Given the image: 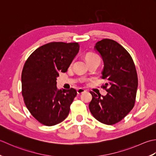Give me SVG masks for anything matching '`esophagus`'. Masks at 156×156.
<instances>
[{"label": "esophagus", "mask_w": 156, "mask_h": 156, "mask_svg": "<svg viewBox=\"0 0 156 156\" xmlns=\"http://www.w3.org/2000/svg\"><path fill=\"white\" fill-rule=\"evenodd\" d=\"M85 91V90H84L83 88H79L78 90H77V94H81L84 93Z\"/></svg>", "instance_id": "obj_1"}]
</instances>
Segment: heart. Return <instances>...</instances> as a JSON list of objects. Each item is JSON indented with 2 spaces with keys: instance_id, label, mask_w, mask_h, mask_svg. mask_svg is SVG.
<instances>
[{
  "instance_id": "1",
  "label": "heart",
  "mask_w": 156,
  "mask_h": 156,
  "mask_svg": "<svg viewBox=\"0 0 156 156\" xmlns=\"http://www.w3.org/2000/svg\"><path fill=\"white\" fill-rule=\"evenodd\" d=\"M94 57H98V56L97 55H94V54L90 53V54H88V55H87L86 58L89 59V58H94Z\"/></svg>"
}]
</instances>
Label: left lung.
I'll list each match as a JSON object with an SVG mask.
<instances>
[{
    "label": "left lung",
    "instance_id": "left-lung-1",
    "mask_svg": "<svg viewBox=\"0 0 156 156\" xmlns=\"http://www.w3.org/2000/svg\"><path fill=\"white\" fill-rule=\"evenodd\" d=\"M94 50L104 62L101 71L108 89L106 96L90 91L92 100L89 108L98 121L106 125L119 122L134 107L138 86L136 69L131 55L116 41L103 39L98 42Z\"/></svg>",
    "mask_w": 156,
    "mask_h": 156
}]
</instances>
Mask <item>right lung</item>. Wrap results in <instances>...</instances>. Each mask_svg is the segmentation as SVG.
<instances>
[{
  "label": "right lung",
  "mask_w": 156,
  "mask_h": 156,
  "mask_svg": "<svg viewBox=\"0 0 156 156\" xmlns=\"http://www.w3.org/2000/svg\"><path fill=\"white\" fill-rule=\"evenodd\" d=\"M79 51L77 42H50L37 48L25 63L21 84L25 106L44 125H57L68 116L77 91L58 90L56 80L60 72L67 71Z\"/></svg>",
  "instance_id": "add662e5"
}]
</instances>
